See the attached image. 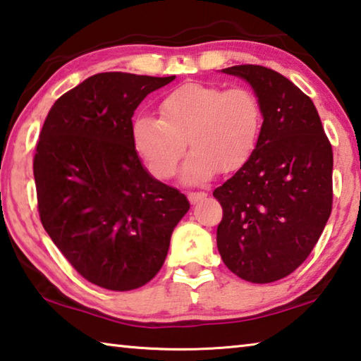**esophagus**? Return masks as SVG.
<instances>
[{"mask_svg": "<svg viewBox=\"0 0 361 361\" xmlns=\"http://www.w3.org/2000/svg\"><path fill=\"white\" fill-rule=\"evenodd\" d=\"M187 197H188V200H190L192 204H197L201 200H204L207 197V193L206 192H190Z\"/></svg>", "mask_w": 361, "mask_h": 361, "instance_id": "34e87169", "label": "esophagus"}]
</instances>
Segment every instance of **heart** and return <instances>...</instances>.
Instances as JSON below:
<instances>
[{
  "mask_svg": "<svg viewBox=\"0 0 361 361\" xmlns=\"http://www.w3.org/2000/svg\"><path fill=\"white\" fill-rule=\"evenodd\" d=\"M160 118H133V147L157 177H169L193 149L180 171L185 184L197 185L220 173L236 171L254 154L263 125L260 101L254 92L236 87L184 84L164 94ZM188 141L185 142V139Z\"/></svg>",
  "mask_w": 361,
  "mask_h": 361,
  "instance_id": "b5f03b06",
  "label": "heart"
}]
</instances>
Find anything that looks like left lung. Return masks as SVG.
<instances>
[{
    "label": "left lung",
    "instance_id": "8db88e82",
    "mask_svg": "<svg viewBox=\"0 0 361 361\" xmlns=\"http://www.w3.org/2000/svg\"><path fill=\"white\" fill-rule=\"evenodd\" d=\"M247 82L263 125L249 161L214 190L224 209L217 247L231 273L254 283L292 274L311 254L333 204V150L312 99L258 65L222 69Z\"/></svg>",
    "mask_w": 361,
    "mask_h": 361
}]
</instances>
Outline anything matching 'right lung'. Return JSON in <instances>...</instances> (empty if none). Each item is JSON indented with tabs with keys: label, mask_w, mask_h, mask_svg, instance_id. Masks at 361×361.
<instances>
[{
	"label": "right lung",
	"mask_w": 361,
	"mask_h": 361,
	"mask_svg": "<svg viewBox=\"0 0 361 361\" xmlns=\"http://www.w3.org/2000/svg\"><path fill=\"white\" fill-rule=\"evenodd\" d=\"M174 79L94 74L56 99L42 125L33 161L42 226L98 287L128 292L154 279L190 209L144 168L130 136L136 107Z\"/></svg>",
	"instance_id": "obj_1"
}]
</instances>
